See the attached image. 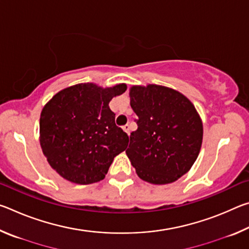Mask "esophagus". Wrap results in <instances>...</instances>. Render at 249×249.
Instances as JSON below:
<instances>
[{
  "instance_id": "obj_1",
  "label": "esophagus",
  "mask_w": 249,
  "mask_h": 249,
  "mask_svg": "<svg viewBox=\"0 0 249 249\" xmlns=\"http://www.w3.org/2000/svg\"><path fill=\"white\" fill-rule=\"evenodd\" d=\"M123 129H124V132H126V133H127V134L129 135V129H130V126H129L128 124H126L125 126H123Z\"/></svg>"
}]
</instances>
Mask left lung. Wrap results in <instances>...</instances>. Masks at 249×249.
<instances>
[{
    "instance_id": "1",
    "label": "left lung",
    "mask_w": 249,
    "mask_h": 249,
    "mask_svg": "<svg viewBox=\"0 0 249 249\" xmlns=\"http://www.w3.org/2000/svg\"><path fill=\"white\" fill-rule=\"evenodd\" d=\"M137 129L126 155L141 179L153 184L178 180L199 156L203 125L190 100L170 88L148 84L129 90Z\"/></svg>"
}]
</instances>
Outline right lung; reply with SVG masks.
<instances>
[{"label":"right lung","mask_w":249,"mask_h":249,"mask_svg":"<svg viewBox=\"0 0 249 249\" xmlns=\"http://www.w3.org/2000/svg\"><path fill=\"white\" fill-rule=\"evenodd\" d=\"M127 89L80 83L58 92L45 105L39 141L45 157L62 178L78 184L104 179L115 156L128 145L127 134L115 124L109 101Z\"/></svg>","instance_id":"right-lung-1"}]
</instances>
